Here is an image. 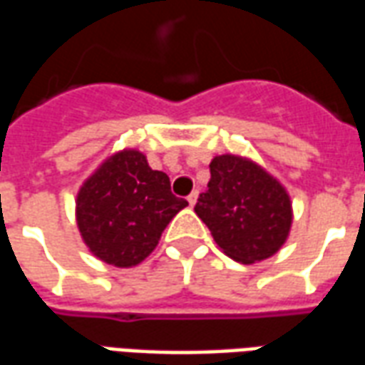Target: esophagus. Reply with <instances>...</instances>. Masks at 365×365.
I'll return each instance as SVG.
<instances>
[{
  "label": "esophagus",
  "mask_w": 365,
  "mask_h": 365,
  "mask_svg": "<svg viewBox=\"0 0 365 365\" xmlns=\"http://www.w3.org/2000/svg\"><path fill=\"white\" fill-rule=\"evenodd\" d=\"M195 201H197V190H193L190 195H187V203H190L191 207L195 205Z\"/></svg>",
  "instance_id": "obj_1"
}]
</instances>
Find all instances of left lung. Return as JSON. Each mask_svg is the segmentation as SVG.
<instances>
[{"label":"left lung","mask_w":365,"mask_h":365,"mask_svg":"<svg viewBox=\"0 0 365 365\" xmlns=\"http://www.w3.org/2000/svg\"><path fill=\"white\" fill-rule=\"evenodd\" d=\"M211 180L195 213L215 242L242 264L274 256L291 227V201L277 180L250 160L222 154L209 164Z\"/></svg>","instance_id":"obj_1"}]
</instances>
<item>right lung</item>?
<instances>
[{"mask_svg":"<svg viewBox=\"0 0 365 365\" xmlns=\"http://www.w3.org/2000/svg\"><path fill=\"white\" fill-rule=\"evenodd\" d=\"M185 205V199L172 193L170 178L152 170L144 154L123 150L86 180L76 201V219L93 256L128 268L156 248L168 222Z\"/></svg>","mask_w":365,"mask_h":365,"instance_id":"add662e5","label":"right lung"}]
</instances>
